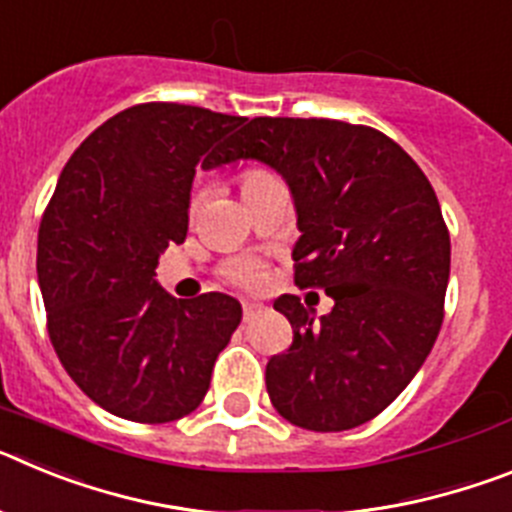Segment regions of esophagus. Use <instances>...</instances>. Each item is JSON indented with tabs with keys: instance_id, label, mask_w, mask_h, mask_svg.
Returning <instances> with one entry per match:
<instances>
[{
	"instance_id": "1",
	"label": "esophagus",
	"mask_w": 512,
	"mask_h": 512,
	"mask_svg": "<svg viewBox=\"0 0 512 512\" xmlns=\"http://www.w3.org/2000/svg\"><path fill=\"white\" fill-rule=\"evenodd\" d=\"M266 310V307L264 305H259V302H243V320H246V323H248V320H253V318H256V315H261V312H264Z\"/></svg>"
}]
</instances>
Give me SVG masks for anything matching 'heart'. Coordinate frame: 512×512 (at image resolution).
I'll use <instances>...</instances> for the list:
<instances>
[{
	"instance_id": "obj_1",
	"label": "heart",
	"mask_w": 512,
	"mask_h": 512,
	"mask_svg": "<svg viewBox=\"0 0 512 512\" xmlns=\"http://www.w3.org/2000/svg\"><path fill=\"white\" fill-rule=\"evenodd\" d=\"M256 174H259V171H251V174H246L243 179ZM225 277H228V282H233L235 287L259 289L261 284H264V266H261V261L256 259H238L228 266Z\"/></svg>"
}]
</instances>
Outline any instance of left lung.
Instances as JSON below:
<instances>
[{"mask_svg": "<svg viewBox=\"0 0 512 512\" xmlns=\"http://www.w3.org/2000/svg\"><path fill=\"white\" fill-rule=\"evenodd\" d=\"M241 158L284 176L297 287L333 297L320 320L295 295L274 302L295 336L266 364L271 405L307 431L356 428L408 387L441 330L451 241L436 192L395 140L325 117H253L207 169Z\"/></svg>", "mask_w": 512, "mask_h": 512, "instance_id": "obj_1", "label": "left lung"}]
</instances>
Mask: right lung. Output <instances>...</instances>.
<instances>
[{
    "label": "right lung",
    "mask_w": 512,
    "mask_h": 512,
    "mask_svg": "<svg viewBox=\"0 0 512 512\" xmlns=\"http://www.w3.org/2000/svg\"><path fill=\"white\" fill-rule=\"evenodd\" d=\"M243 122L192 104H135L58 176L38 230L48 336L79 390L117 418L169 423L200 408L241 323V302L223 292L174 300L156 266L187 238L197 164L210 166Z\"/></svg>",
    "instance_id": "right-lung-1"
}]
</instances>
